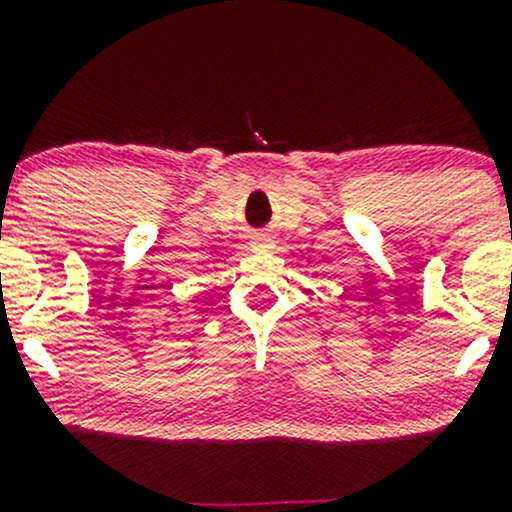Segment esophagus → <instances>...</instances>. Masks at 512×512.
<instances>
[{
	"label": "esophagus",
	"mask_w": 512,
	"mask_h": 512,
	"mask_svg": "<svg viewBox=\"0 0 512 512\" xmlns=\"http://www.w3.org/2000/svg\"><path fill=\"white\" fill-rule=\"evenodd\" d=\"M272 248H274V243L269 236H252V240H250L252 252H269Z\"/></svg>",
	"instance_id": "34e87169"
}]
</instances>
